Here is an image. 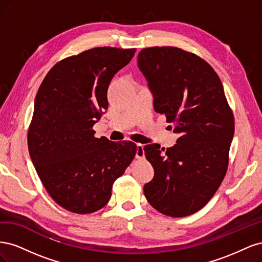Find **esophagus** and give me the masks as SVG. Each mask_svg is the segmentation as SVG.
<instances>
[{
    "instance_id": "obj_1",
    "label": "esophagus",
    "mask_w": 262,
    "mask_h": 262,
    "mask_svg": "<svg viewBox=\"0 0 262 262\" xmlns=\"http://www.w3.org/2000/svg\"><path fill=\"white\" fill-rule=\"evenodd\" d=\"M144 145L143 144H138L137 145V158H139V160H142V158H144Z\"/></svg>"
}]
</instances>
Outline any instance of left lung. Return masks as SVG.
I'll list each match as a JSON object with an SVG mask.
<instances>
[{
  "mask_svg": "<svg viewBox=\"0 0 262 262\" xmlns=\"http://www.w3.org/2000/svg\"><path fill=\"white\" fill-rule=\"evenodd\" d=\"M138 64L154 95L155 112L179 134L165 154L157 143L144 146L155 172L144 186L145 198L165 215H191L211 200L226 175L233 112L219 75L199 55L153 47L140 51Z\"/></svg>",
  "mask_w": 262,
  "mask_h": 262,
  "instance_id": "1",
  "label": "left lung"
}]
</instances>
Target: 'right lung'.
Returning <instances> with one entry per match:
<instances>
[{
    "mask_svg": "<svg viewBox=\"0 0 262 262\" xmlns=\"http://www.w3.org/2000/svg\"><path fill=\"white\" fill-rule=\"evenodd\" d=\"M137 49L97 47L59 61L39 87L28 128V149L45 189L70 212L104 208L113 185L137 154L131 141L95 137L108 109L107 90Z\"/></svg>",
    "mask_w": 262,
    "mask_h": 262,
    "instance_id": "obj_1",
    "label": "right lung"
}]
</instances>
